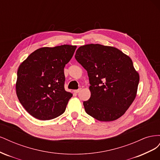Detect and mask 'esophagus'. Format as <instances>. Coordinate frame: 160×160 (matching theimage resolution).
<instances>
[{"label":"esophagus","mask_w":160,"mask_h":160,"mask_svg":"<svg viewBox=\"0 0 160 160\" xmlns=\"http://www.w3.org/2000/svg\"><path fill=\"white\" fill-rule=\"evenodd\" d=\"M81 91V88H79V89H77V90H74V92L75 93H78L79 92Z\"/></svg>","instance_id":"obj_1"}]
</instances>
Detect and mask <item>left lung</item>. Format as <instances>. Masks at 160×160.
I'll list each match as a JSON object with an SVG mask.
<instances>
[{"label":"left lung","instance_id":"obj_1","mask_svg":"<svg viewBox=\"0 0 160 160\" xmlns=\"http://www.w3.org/2000/svg\"><path fill=\"white\" fill-rule=\"evenodd\" d=\"M76 60L88 71L91 98L86 113L101 122H112L125 113L136 97L139 75L127 55L113 47L81 46Z\"/></svg>","mask_w":160,"mask_h":160}]
</instances>
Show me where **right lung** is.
I'll list each match as a JSON object with an SVG mask.
<instances>
[{
    "label": "right lung",
    "instance_id": "obj_1",
    "mask_svg": "<svg viewBox=\"0 0 160 160\" xmlns=\"http://www.w3.org/2000/svg\"><path fill=\"white\" fill-rule=\"evenodd\" d=\"M77 46L42 47L19 66L16 92L23 108L32 117L49 120L63 113L72 94L65 90L64 67Z\"/></svg>",
    "mask_w": 160,
    "mask_h": 160
}]
</instances>
